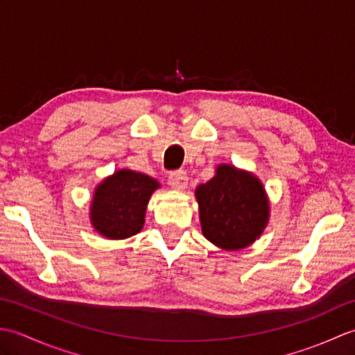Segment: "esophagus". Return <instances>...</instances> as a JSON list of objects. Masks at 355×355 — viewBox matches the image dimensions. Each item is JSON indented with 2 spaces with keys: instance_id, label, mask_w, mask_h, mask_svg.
<instances>
[{
  "instance_id": "1",
  "label": "esophagus",
  "mask_w": 355,
  "mask_h": 355,
  "mask_svg": "<svg viewBox=\"0 0 355 355\" xmlns=\"http://www.w3.org/2000/svg\"><path fill=\"white\" fill-rule=\"evenodd\" d=\"M169 186L172 187L173 191H184L187 187L186 172H183V171L172 172L169 175Z\"/></svg>"
}]
</instances>
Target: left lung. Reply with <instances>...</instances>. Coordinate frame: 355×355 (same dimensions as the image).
<instances>
[{
	"instance_id": "left-lung-1",
	"label": "left lung",
	"mask_w": 355,
	"mask_h": 355,
	"mask_svg": "<svg viewBox=\"0 0 355 355\" xmlns=\"http://www.w3.org/2000/svg\"><path fill=\"white\" fill-rule=\"evenodd\" d=\"M201 232L214 245L236 252L252 245L270 220V200L253 172L221 163L214 178L195 189Z\"/></svg>"
}]
</instances>
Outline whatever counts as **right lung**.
<instances>
[{
	"label": "right lung",
	"mask_w": 355,
	"mask_h": 355,
	"mask_svg": "<svg viewBox=\"0 0 355 355\" xmlns=\"http://www.w3.org/2000/svg\"><path fill=\"white\" fill-rule=\"evenodd\" d=\"M160 187L155 178L119 169L94 187L89 223L107 239H126L143 229L148 202Z\"/></svg>",
	"instance_id": "add662e5"
}]
</instances>
